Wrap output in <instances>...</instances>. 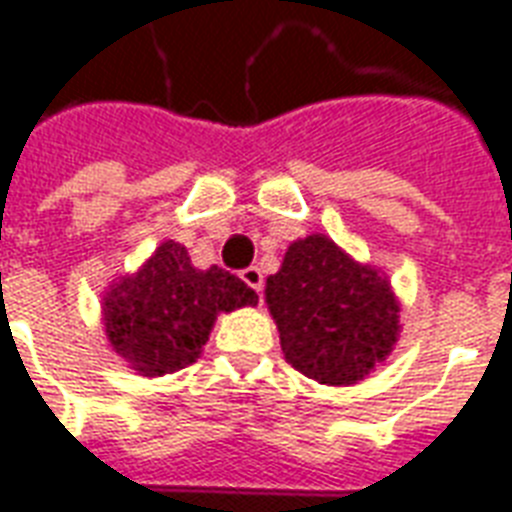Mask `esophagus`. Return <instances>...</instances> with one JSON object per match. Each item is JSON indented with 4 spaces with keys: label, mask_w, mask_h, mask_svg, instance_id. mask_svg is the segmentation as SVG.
Returning a JSON list of instances; mask_svg holds the SVG:
<instances>
[{
    "label": "esophagus",
    "mask_w": 512,
    "mask_h": 512,
    "mask_svg": "<svg viewBox=\"0 0 512 512\" xmlns=\"http://www.w3.org/2000/svg\"><path fill=\"white\" fill-rule=\"evenodd\" d=\"M241 279H244V282H247L249 287H252L257 295H260V298H263V271H260L257 265H249V268H244V271H241Z\"/></svg>",
    "instance_id": "obj_1"
}]
</instances>
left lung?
I'll use <instances>...</instances> for the list:
<instances>
[{"label": "left lung", "mask_w": 512, "mask_h": 512, "mask_svg": "<svg viewBox=\"0 0 512 512\" xmlns=\"http://www.w3.org/2000/svg\"><path fill=\"white\" fill-rule=\"evenodd\" d=\"M282 351L319 384H354L397 341V300L389 282L354 263L327 236L295 241L265 282Z\"/></svg>", "instance_id": "obj_1"}]
</instances>
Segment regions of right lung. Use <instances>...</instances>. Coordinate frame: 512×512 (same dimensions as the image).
Listing matches in <instances>:
<instances>
[{"instance_id":"obj_1","label":"right lung","mask_w":512,"mask_h":512,"mask_svg":"<svg viewBox=\"0 0 512 512\" xmlns=\"http://www.w3.org/2000/svg\"><path fill=\"white\" fill-rule=\"evenodd\" d=\"M257 292L239 276L212 265L195 271L187 249L166 241L136 276L104 298L112 349L142 376L174 373L198 360L220 311L255 306Z\"/></svg>"}]
</instances>
